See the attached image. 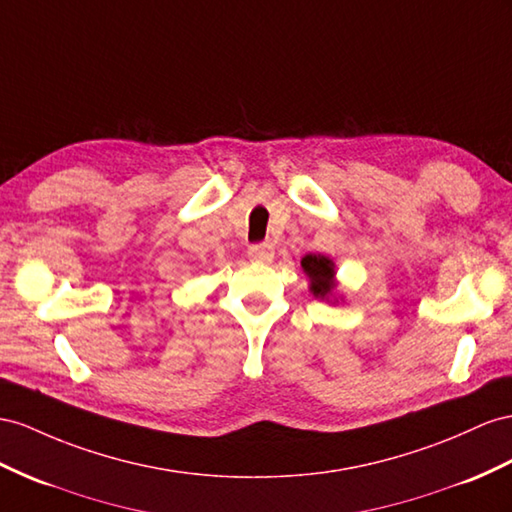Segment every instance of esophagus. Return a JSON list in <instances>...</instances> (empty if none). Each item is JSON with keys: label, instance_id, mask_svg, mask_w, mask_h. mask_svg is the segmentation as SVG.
<instances>
[{"label": "esophagus", "instance_id": "34e87169", "mask_svg": "<svg viewBox=\"0 0 512 512\" xmlns=\"http://www.w3.org/2000/svg\"><path fill=\"white\" fill-rule=\"evenodd\" d=\"M248 259L255 261V264H270L274 259V248L272 244L264 242V244H255L248 248Z\"/></svg>", "mask_w": 512, "mask_h": 512}]
</instances>
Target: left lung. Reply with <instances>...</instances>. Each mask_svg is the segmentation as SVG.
<instances>
[{
	"label": "left lung",
	"instance_id": "1",
	"mask_svg": "<svg viewBox=\"0 0 512 512\" xmlns=\"http://www.w3.org/2000/svg\"><path fill=\"white\" fill-rule=\"evenodd\" d=\"M300 268H303L305 277L309 279V292L326 300V303L337 305L339 300L344 303V294L337 292V270H335V261L326 255L320 253H309L303 259H300Z\"/></svg>",
	"mask_w": 512,
	"mask_h": 512
}]
</instances>
